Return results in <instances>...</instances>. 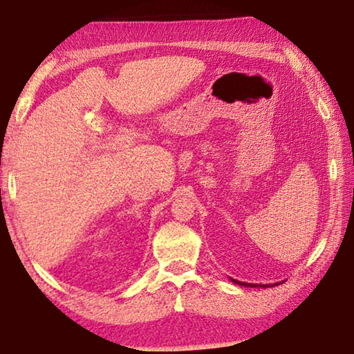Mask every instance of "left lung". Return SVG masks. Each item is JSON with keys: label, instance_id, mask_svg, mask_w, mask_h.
Wrapping results in <instances>:
<instances>
[{"label": "left lung", "instance_id": "8db88e82", "mask_svg": "<svg viewBox=\"0 0 354 354\" xmlns=\"http://www.w3.org/2000/svg\"><path fill=\"white\" fill-rule=\"evenodd\" d=\"M232 281L233 283H238V285H241V286H252V288H267L268 285H256V283H244V281H238V280H234V279H232ZM279 285V283H277Z\"/></svg>", "mask_w": 354, "mask_h": 354}]
</instances>
